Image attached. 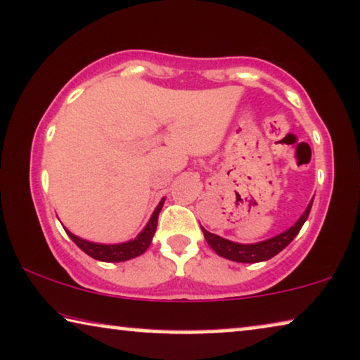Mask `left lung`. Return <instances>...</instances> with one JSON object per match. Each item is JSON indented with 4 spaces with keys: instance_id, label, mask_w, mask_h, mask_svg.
I'll return each mask as SVG.
<instances>
[{
    "instance_id": "1",
    "label": "left lung",
    "mask_w": 360,
    "mask_h": 360,
    "mask_svg": "<svg viewBox=\"0 0 360 360\" xmlns=\"http://www.w3.org/2000/svg\"><path fill=\"white\" fill-rule=\"evenodd\" d=\"M311 205H314V200L310 201V205L305 210L304 214H302V217L289 229V231L279 233V236L269 238V240L253 243V245H242V243L226 240V238L219 237L216 233L207 232L206 229L202 227L201 229H202V233H205L206 242L210 243V247L214 250L219 257L232 259V262H237V263L266 262V259L276 257L279 252H283V250L294 240L297 233L300 232L302 226H304V222L307 221V217L310 214Z\"/></svg>"
}]
</instances>
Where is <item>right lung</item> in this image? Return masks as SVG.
Masks as SVG:
<instances>
[{"mask_svg": "<svg viewBox=\"0 0 360 360\" xmlns=\"http://www.w3.org/2000/svg\"><path fill=\"white\" fill-rule=\"evenodd\" d=\"M164 200L159 202V206L155 207V211L150 216L148 226L144 227V231L139 233V236L134 238V240H129L127 243H117V245H102V243H92L87 240H82V238L72 236L71 232L66 233L70 238L75 242L77 247H79L82 252L89 255L94 259H98V262H127V259L136 258L139 255H143L153 240V236L155 232V227H158V217L159 212L162 210Z\"/></svg>", "mask_w": 360, "mask_h": 360, "instance_id": "obj_1", "label": "right lung"}]
</instances>
